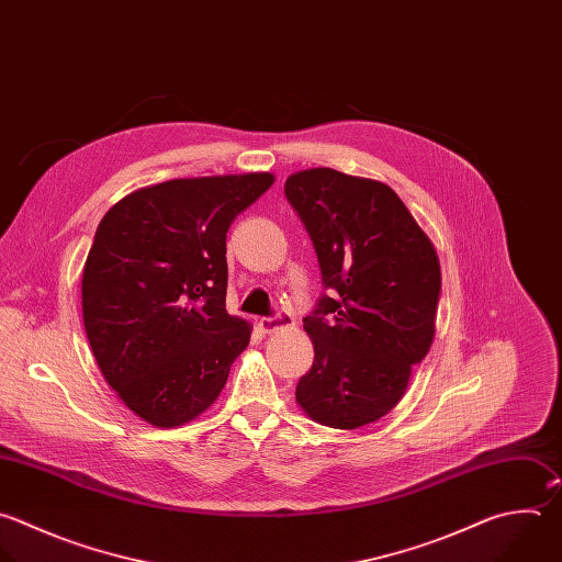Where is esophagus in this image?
<instances>
[{"mask_svg": "<svg viewBox=\"0 0 562 562\" xmlns=\"http://www.w3.org/2000/svg\"><path fill=\"white\" fill-rule=\"evenodd\" d=\"M286 324H291V317H289L286 313H276L273 317H262V319H258V328H260L262 333H276L278 328H282V326H286Z\"/></svg>", "mask_w": 562, "mask_h": 562, "instance_id": "1", "label": "esophagus"}]
</instances>
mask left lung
I'll use <instances>...</instances> for the list:
<instances>
[{
  "mask_svg": "<svg viewBox=\"0 0 562 562\" xmlns=\"http://www.w3.org/2000/svg\"><path fill=\"white\" fill-rule=\"evenodd\" d=\"M284 194L328 289L304 317L315 350L295 400L317 424L355 430L389 415L435 337V245L389 184L330 167L295 171Z\"/></svg>",
  "mask_w": 562,
  "mask_h": 562,
  "instance_id": "1",
  "label": "left lung"
}]
</instances>
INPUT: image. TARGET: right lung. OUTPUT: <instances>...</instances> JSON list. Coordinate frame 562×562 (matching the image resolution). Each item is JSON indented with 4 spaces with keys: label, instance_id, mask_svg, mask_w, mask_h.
<instances>
[{
    "label": "right lung",
    "instance_id": "1",
    "mask_svg": "<svg viewBox=\"0 0 562 562\" xmlns=\"http://www.w3.org/2000/svg\"><path fill=\"white\" fill-rule=\"evenodd\" d=\"M273 173L176 178L121 199L90 247L81 308L121 402L156 428L196 419L221 395L251 324L229 315L227 232Z\"/></svg>",
    "mask_w": 562,
    "mask_h": 562
}]
</instances>
